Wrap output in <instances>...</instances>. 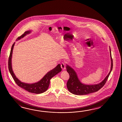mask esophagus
Returning a JSON list of instances; mask_svg holds the SVG:
<instances>
[{
  "label": "esophagus",
  "instance_id": "esophagus-1",
  "mask_svg": "<svg viewBox=\"0 0 122 122\" xmlns=\"http://www.w3.org/2000/svg\"><path fill=\"white\" fill-rule=\"evenodd\" d=\"M61 67L62 68V69L63 70H65V68H66V66H65V64L64 63H62L61 64Z\"/></svg>",
  "mask_w": 122,
  "mask_h": 122
}]
</instances>
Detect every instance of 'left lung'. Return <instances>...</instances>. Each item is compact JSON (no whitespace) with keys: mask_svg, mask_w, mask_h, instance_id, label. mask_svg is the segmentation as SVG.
Returning <instances> with one entry per match:
<instances>
[{"mask_svg":"<svg viewBox=\"0 0 122 122\" xmlns=\"http://www.w3.org/2000/svg\"><path fill=\"white\" fill-rule=\"evenodd\" d=\"M110 55L111 58V68L108 75L100 83L95 85H86L81 83L78 78V75L74 69L69 65H66V69L69 73L70 78L67 81V89L71 93L76 95H85L99 91L104 86L109 78L112 69L113 63L112 58L111 51L109 47Z\"/></svg>","mask_w":122,"mask_h":122,"instance_id":"obj_1","label":"left lung"}]
</instances>
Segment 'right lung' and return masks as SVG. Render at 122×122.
<instances>
[{"label": "right lung", "mask_w": 122, "mask_h": 122, "mask_svg": "<svg viewBox=\"0 0 122 122\" xmlns=\"http://www.w3.org/2000/svg\"><path fill=\"white\" fill-rule=\"evenodd\" d=\"M31 32V30H27L25 32V33L23 34H22L21 36L18 37L16 40V41H17L20 40L21 38H23L24 36H26V35L30 34ZM15 43H14V44L12 46L8 61L9 70L14 80L18 86L20 87L21 88L28 91L29 92L35 94H41L46 92L49 87L50 82V81L51 79L61 71L62 69L61 67V65L58 64L54 69L48 71L45 75H44V77L42 78L41 79L37 82L32 84L23 82L21 81L20 80H19L18 78H16V75L13 72V70L12 69V58L13 47L15 45Z\"/></svg>", "instance_id": "1"}]
</instances>
